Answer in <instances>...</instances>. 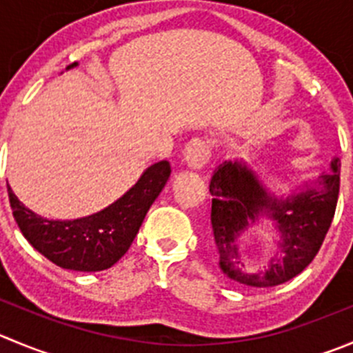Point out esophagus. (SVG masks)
<instances>
[{
	"mask_svg": "<svg viewBox=\"0 0 353 353\" xmlns=\"http://www.w3.org/2000/svg\"><path fill=\"white\" fill-rule=\"evenodd\" d=\"M211 156L210 142L203 139H192L183 150V163L192 170H201L208 164Z\"/></svg>",
	"mask_w": 353,
	"mask_h": 353,
	"instance_id": "34e87169",
	"label": "esophagus"
}]
</instances>
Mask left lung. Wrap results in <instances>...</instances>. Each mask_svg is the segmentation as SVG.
Returning <instances> with one entry per match:
<instances>
[{
  "label": "left lung",
  "mask_w": 353,
  "mask_h": 353,
  "mask_svg": "<svg viewBox=\"0 0 353 353\" xmlns=\"http://www.w3.org/2000/svg\"><path fill=\"white\" fill-rule=\"evenodd\" d=\"M340 159L331 171L288 197H277L258 174L243 163H227L214 170L211 192V244L221 272L251 288H272L288 283L308 267L330 230L340 194ZM274 221L280 232L278 253L267 268L248 269L239 237L260 217Z\"/></svg>",
  "instance_id": "8db88e82"
}]
</instances>
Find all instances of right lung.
I'll use <instances>...</instances> for the list:
<instances>
[{"instance_id":"add662e5","label":"right lung","mask_w":353,"mask_h":353,"mask_svg":"<svg viewBox=\"0 0 353 353\" xmlns=\"http://www.w3.org/2000/svg\"><path fill=\"white\" fill-rule=\"evenodd\" d=\"M78 63L67 65L72 69ZM171 166L159 161L116 203L76 220H48L23 206L8 185L10 206L20 232L36 251L59 267L76 272L110 268L132 246L147 211L170 179Z\"/></svg>"}]
</instances>
